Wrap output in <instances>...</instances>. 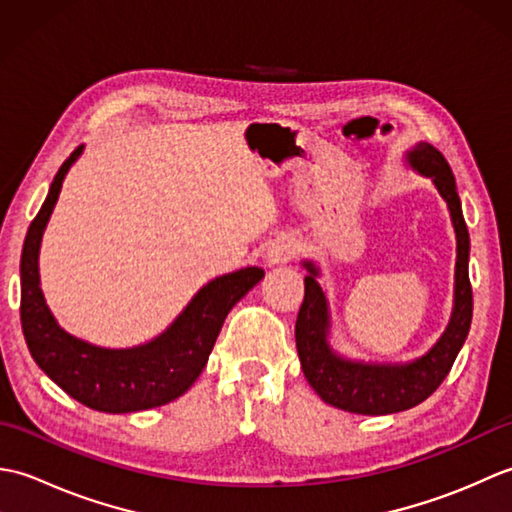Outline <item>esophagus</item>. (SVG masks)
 <instances>
[{
  "mask_svg": "<svg viewBox=\"0 0 512 512\" xmlns=\"http://www.w3.org/2000/svg\"><path fill=\"white\" fill-rule=\"evenodd\" d=\"M297 246L288 242V239H284V242H275L273 246H270L268 250V262L270 264H279V262H288V259L295 255Z\"/></svg>",
  "mask_w": 512,
  "mask_h": 512,
  "instance_id": "1",
  "label": "esophagus"
}]
</instances>
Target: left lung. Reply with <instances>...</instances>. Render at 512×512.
Masks as SVG:
<instances>
[{"label":"left lung","mask_w":512,"mask_h":512,"mask_svg":"<svg viewBox=\"0 0 512 512\" xmlns=\"http://www.w3.org/2000/svg\"><path fill=\"white\" fill-rule=\"evenodd\" d=\"M411 167H416L436 184L449 204L451 220L458 235V262H455V308L447 332L433 350L409 365H363L343 361L328 347V306L323 290L317 284V268L306 262V297L297 314L295 339L301 369L312 389L328 402L345 411L363 416H385L420 405L447 378L460 347L471 328L473 290L469 279V228H466L455 176L447 158L440 151L420 143L409 154Z\"/></svg>","instance_id":"obj_1"}]
</instances>
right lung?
<instances>
[{
  "label": "right lung",
  "instance_id": "obj_1",
  "mask_svg": "<svg viewBox=\"0 0 512 512\" xmlns=\"http://www.w3.org/2000/svg\"><path fill=\"white\" fill-rule=\"evenodd\" d=\"M81 149L76 147L59 167L48 198L26 233L21 250V330L35 363L81 405L105 413L167 405L202 374L226 314L264 277V270L250 266L213 279L165 334L132 350H105L65 334L43 301L37 257L43 228L57 204L65 173Z\"/></svg>",
  "mask_w": 512,
  "mask_h": 512
}]
</instances>
